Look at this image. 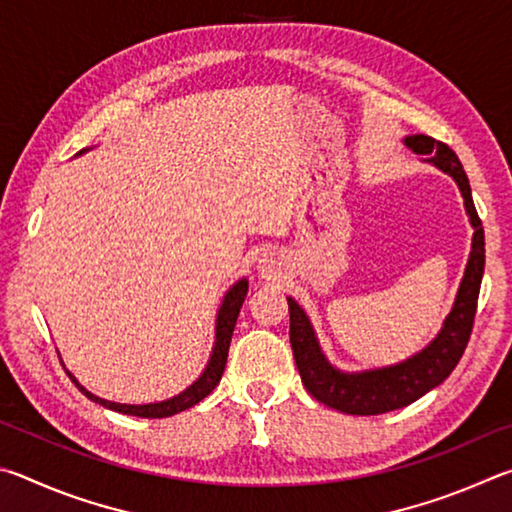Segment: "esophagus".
Returning a JSON list of instances; mask_svg holds the SVG:
<instances>
[{
    "label": "esophagus",
    "instance_id": "34e87169",
    "mask_svg": "<svg viewBox=\"0 0 512 512\" xmlns=\"http://www.w3.org/2000/svg\"><path fill=\"white\" fill-rule=\"evenodd\" d=\"M263 272H267V270H263Z\"/></svg>",
    "mask_w": 512,
    "mask_h": 512
}]
</instances>
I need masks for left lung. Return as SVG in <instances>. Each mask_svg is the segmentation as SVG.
<instances>
[{"instance_id":"8db88e82","label":"left lung","mask_w":512,"mask_h":512,"mask_svg":"<svg viewBox=\"0 0 512 512\" xmlns=\"http://www.w3.org/2000/svg\"><path fill=\"white\" fill-rule=\"evenodd\" d=\"M405 143L418 155H432L429 161H434L438 168L456 179L465 200V211H468L474 227L472 254L468 267H465L454 308L450 317L445 319L441 333L423 353L402 364L387 366V369L364 373H339L333 369L321 353L308 317L303 315L297 301L288 299L290 344L303 384H306L312 398L351 416L387 414V411L411 405V402L423 398L427 391L438 387L454 371V366L459 364L461 355L465 353V346H468L472 335L474 315H477L483 265H486V238H483L479 213L474 209L468 175H465L456 152L447 143L427 137V134H411Z\"/></svg>"}]
</instances>
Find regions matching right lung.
<instances>
[{
    "instance_id": "obj_1",
    "label": "right lung",
    "mask_w": 512,
    "mask_h": 512,
    "mask_svg": "<svg viewBox=\"0 0 512 512\" xmlns=\"http://www.w3.org/2000/svg\"><path fill=\"white\" fill-rule=\"evenodd\" d=\"M245 297H247V281L236 283L227 292V297H224L222 308L218 312V326H215V348H213L211 362H209V366H206V371L202 373V378L193 382L191 387H188L184 393H179V396H175V398H170L166 402H157V405H119V402L103 400V398L94 396V393H89L85 387H80L71 373H69V378H71V382H76V387L83 391L89 400H94V402H98V405H103L107 409L119 411V414L139 416V418L175 416V414H179V411H184L188 407L197 405L200 400H204L215 389V384L220 382L222 373H224V364H227V353H229L233 328H236V319L240 315V308H242V301H245Z\"/></svg>"
}]
</instances>
